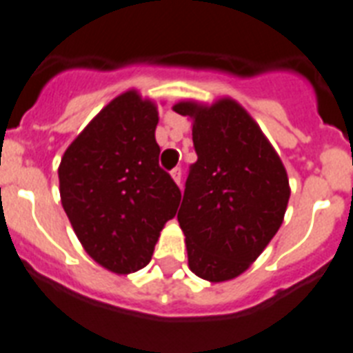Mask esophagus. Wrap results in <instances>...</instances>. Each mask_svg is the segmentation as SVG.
<instances>
[{"mask_svg":"<svg viewBox=\"0 0 353 353\" xmlns=\"http://www.w3.org/2000/svg\"><path fill=\"white\" fill-rule=\"evenodd\" d=\"M171 179L176 182V185H180V182H182V170H180V168H174V170L171 171Z\"/></svg>","mask_w":353,"mask_h":353,"instance_id":"obj_1","label":"esophagus"}]
</instances>
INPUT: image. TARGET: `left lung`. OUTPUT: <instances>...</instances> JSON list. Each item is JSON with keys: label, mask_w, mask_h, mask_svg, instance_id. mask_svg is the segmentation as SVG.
<instances>
[{"label": "left lung", "mask_w": 353, "mask_h": 353, "mask_svg": "<svg viewBox=\"0 0 353 353\" xmlns=\"http://www.w3.org/2000/svg\"><path fill=\"white\" fill-rule=\"evenodd\" d=\"M191 119L198 160L191 165L180 229L191 272L211 283L243 274L283 223L290 185L283 162L238 101H180Z\"/></svg>", "instance_id": "8db88e82"}]
</instances>
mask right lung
<instances>
[{
  "label": "right lung",
  "instance_id": "obj_1",
  "mask_svg": "<svg viewBox=\"0 0 353 353\" xmlns=\"http://www.w3.org/2000/svg\"><path fill=\"white\" fill-rule=\"evenodd\" d=\"M159 108L135 88L110 101L66 148L59 193L75 236L93 261L130 274L150 263L174 218L180 189L160 170Z\"/></svg>",
  "mask_w": 353,
  "mask_h": 353
}]
</instances>
